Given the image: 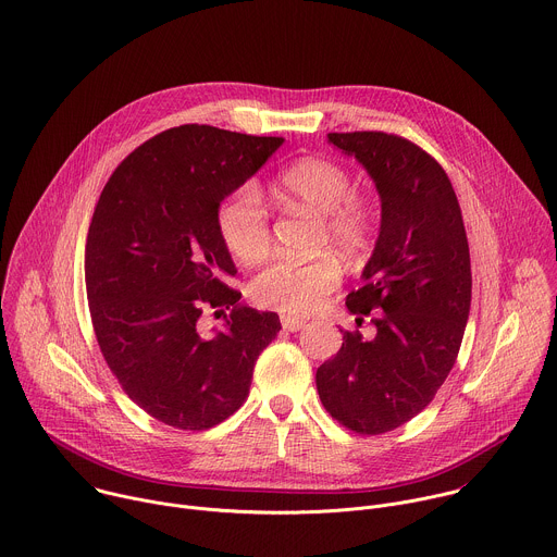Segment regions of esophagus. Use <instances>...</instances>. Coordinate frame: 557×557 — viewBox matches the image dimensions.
<instances>
[{"mask_svg":"<svg viewBox=\"0 0 557 557\" xmlns=\"http://www.w3.org/2000/svg\"><path fill=\"white\" fill-rule=\"evenodd\" d=\"M282 325H284V330H288V332H297V330H301V327L306 325V319H299V317H282Z\"/></svg>","mask_w":557,"mask_h":557,"instance_id":"esophagus-1","label":"esophagus"}]
</instances>
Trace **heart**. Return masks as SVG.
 <instances>
[{
	"label": "heart",
	"mask_w": 557,
	"mask_h": 557,
	"mask_svg": "<svg viewBox=\"0 0 557 557\" xmlns=\"http://www.w3.org/2000/svg\"><path fill=\"white\" fill-rule=\"evenodd\" d=\"M280 193L323 216L327 240L345 256L367 249L374 219L369 208L351 197V176L327 159H301L288 165L277 181ZM219 234L227 251L243 264L260 262L269 251V214L253 183L232 193L219 208ZM338 264L327 258L310 262L277 260L262 269L249 286L251 299L284 314L314 312L338 286Z\"/></svg>",
	"instance_id": "1"
}]
</instances>
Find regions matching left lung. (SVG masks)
Instances as JSON below:
<instances>
[{
  "label": "left lung",
  "instance_id": "1",
  "mask_svg": "<svg viewBox=\"0 0 557 557\" xmlns=\"http://www.w3.org/2000/svg\"><path fill=\"white\" fill-rule=\"evenodd\" d=\"M376 183L381 230L345 306L374 338L343 332V345L317 369L325 411L343 426L379 435L416 418L448 379L470 314L472 273L453 183L420 146L398 135L327 133Z\"/></svg>",
  "mask_w": 557,
  "mask_h": 557
}]
</instances>
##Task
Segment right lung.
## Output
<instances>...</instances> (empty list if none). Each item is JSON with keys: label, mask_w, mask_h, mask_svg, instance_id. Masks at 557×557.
Returning <instances> with one entry per match:
<instances>
[{"label": "right lung", "mask_w": 557, "mask_h": 557, "mask_svg": "<svg viewBox=\"0 0 557 557\" xmlns=\"http://www.w3.org/2000/svg\"><path fill=\"white\" fill-rule=\"evenodd\" d=\"M282 144L183 124L135 148L100 195L85 247L98 345L128 398L168 426L206 431L240 409L282 330L227 286L238 271L216 223ZM223 305L233 308L224 330L203 335L202 310Z\"/></svg>", "instance_id": "1"}]
</instances>
